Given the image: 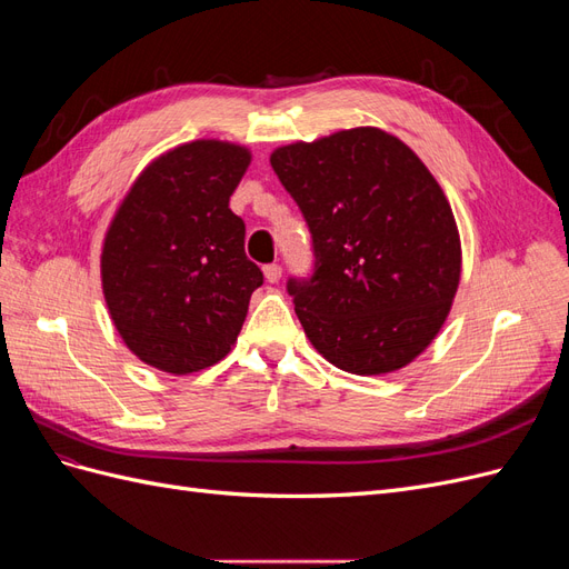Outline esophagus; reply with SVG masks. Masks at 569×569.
Returning a JSON list of instances; mask_svg holds the SVG:
<instances>
[{
  "label": "esophagus",
  "instance_id": "esophagus-1",
  "mask_svg": "<svg viewBox=\"0 0 569 569\" xmlns=\"http://www.w3.org/2000/svg\"><path fill=\"white\" fill-rule=\"evenodd\" d=\"M263 274H266V280H268L270 284H274V282L282 280V268H280L278 263H270V266L263 268Z\"/></svg>",
  "mask_w": 569,
  "mask_h": 569
}]
</instances>
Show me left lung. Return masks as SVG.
<instances>
[{"mask_svg": "<svg viewBox=\"0 0 569 569\" xmlns=\"http://www.w3.org/2000/svg\"><path fill=\"white\" fill-rule=\"evenodd\" d=\"M270 166L313 234V278L287 291L316 351L363 377L412 363L449 318L462 266L435 176L370 126L278 147Z\"/></svg>", "mask_w": 569, "mask_h": 569, "instance_id": "1", "label": "left lung"}]
</instances>
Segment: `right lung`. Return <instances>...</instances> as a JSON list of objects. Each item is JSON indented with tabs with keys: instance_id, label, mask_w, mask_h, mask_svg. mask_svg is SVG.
I'll list each match as a JSON object with an SVG mask.
<instances>
[{
	"instance_id": "obj_1",
	"label": "right lung",
	"mask_w": 569,
	"mask_h": 569,
	"mask_svg": "<svg viewBox=\"0 0 569 569\" xmlns=\"http://www.w3.org/2000/svg\"><path fill=\"white\" fill-rule=\"evenodd\" d=\"M251 151L194 140L153 159L118 203L101 247V289L142 363L189 375L226 358L263 272L244 253L230 197Z\"/></svg>"
}]
</instances>
